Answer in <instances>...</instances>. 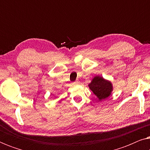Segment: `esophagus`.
<instances>
[{
  "instance_id": "esophagus-1",
  "label": "esophagus",
  "mask_w": 150,
  "mask_h": 150,
  "mask_svg": "<svg viewBox=\"0 0 150 150\" xmlns=\"http://www.w3.org/2000/svg\"><path fill=\"white\" fill-rule=\"evenodd\" d=\"M79 80H77V81H74V82H72V83H71V84H72V85H77V84H79Z\"/></svg>"
}]
</instances>
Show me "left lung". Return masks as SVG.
Returning a JSON list of instances; mask_svg holds the SVG:
<instances>
[{"label": "left lung", "mask_w": 150, "mask_h": 150, "mask_svg": "<svg viewBox=\"0 0 150 150\" xmlns=\"http://www.w3.org/2000/svg\"><path fill=\"white\" fill-rule=\"evenodd\" d=\"M89 87L100 100L108 98L112 90L111 83L100 76L94 78Z\"/></svg>", "instance_id": "obj_1"}]
</instances>
